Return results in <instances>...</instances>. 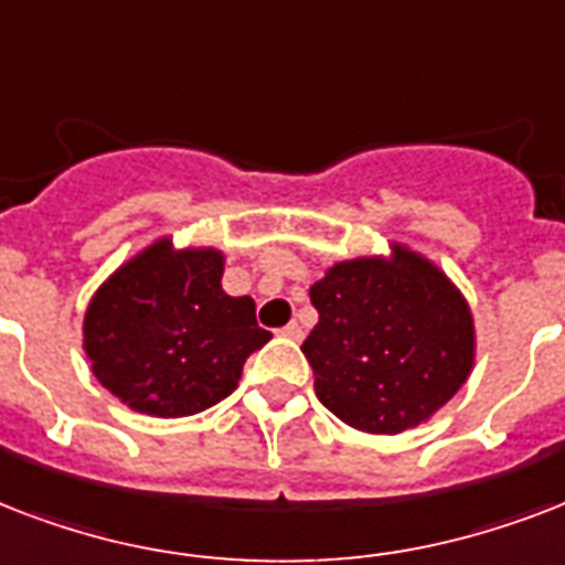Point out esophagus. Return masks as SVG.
Segmentation results:
<instances>
[{"label":"esophagus","mask_w":565,"mask_h":565,"mask_svg":"<svg viewBox=\"0 0 565 565\" xmlns=\"http://www.w3.org/2000/svg\"><path fill=\"white\" fill-rule=\"evenodd\" d=\"M279 335H286L291 342H300V339H303V327H300V323H288V327L279 330Z\"/></svg>","instance_id":"esophagus-1"}]
</instances>
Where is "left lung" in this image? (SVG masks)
<instances>
[{
	"instance_id": "8db88e82",
	"label": "left lung",
	"mask_w": 565,
	"mask_h": 565,
	"mask_svg": "<svg viewBox=\"0 0 565 565\" xmlns=\"http://www.w3.org/2000/svg\"><path fill=\"white\" fill-rule=\"evenodd\" d=\"M318 323L300 351L315 395L362 433H401L457 395L475 365V321L460 288L430 259L392 256L332 265L309 288Z\"/></svg>"
}]
</instances>
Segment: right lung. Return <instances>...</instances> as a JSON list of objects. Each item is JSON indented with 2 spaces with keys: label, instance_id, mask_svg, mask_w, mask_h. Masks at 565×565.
<instances>
[{
  "label": "right lung",
  "instance_id": "right-lung-1",
  "mask_svg": "<svg viewBox=\"0 0 565 565\" xmlns=\"http://www.w3.org/2000/svg\"><path fill=\"white\" fill-rule=\"evenodd\" d=\"M223 253L177 250L159 238L96 288L85 312L94 377L135 413L182 418L203 413L242 380L270 332L250 297L221 288Z\"/></svg>",
  "mask_w": 565,
  "mask_h": 565
}]
</instances>
